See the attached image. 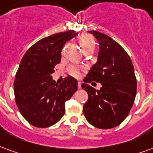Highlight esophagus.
Masks as SVG:
<instances>
[{"label": "esophagus", "instance_id": "obj_1", "mask_svg": "<svg viewBox=\"0 0 153 153\" xmlns=\"http://www.w3.org/2000/svg\"><path fill=\"white\" fill-rule=\"evenodd\" d=\"M78 88H79V89H81V88H82V82H78Z\"/></svg>", "mask_w": 153, "mask_h": 153}]
</instances>
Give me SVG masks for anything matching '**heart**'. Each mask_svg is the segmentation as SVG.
<instances>
[{
    "label": "heart",
    "instance_id": "b5f03b06",
    "mask_svg": "<svg viewBox=\"0 0 153 153\" xmlns=\"http://www.w3.org/2000/svg\"><path fill=\"white\" fill-rule=\"evenodd\" d=\"M79 43L82 50L86 51L88 49H93L95 48V39L91 35L83 34L79 36ZM83 70V67L78 65H71L67 68V73L71 76L79 78L81 74V71Z\"/></svg>",
    "mask_w": 153,
    "mask_h": 153
}]
</instances>
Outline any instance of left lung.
Instances as JSON below:
<instances>
[{
    "label": "left lung",
    "mask_w": 153,
    "mask_h": 153,
    "mask_svg": "<svg viewBox=\"0 0 153 153\" xmlns=\"http://www.w3.org/2000/svg\"><path fill=\"white\" fill-rule=\"evenodd\" d=\"M99 42L98 61L89 71L82 84L88 94L83 114L91 125L100 129L114 128L128 116L136 96L137 80L131 57L109 36L89 30ZM92 81L102 88L96 90Z\"/></svg>",
    "instance_id": "1"
}]
</instances>
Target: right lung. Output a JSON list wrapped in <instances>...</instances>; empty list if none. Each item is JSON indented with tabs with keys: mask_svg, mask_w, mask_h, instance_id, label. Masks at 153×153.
<instances>
[{
	"mask_svg": "<svg viewBox=\"0 0 153 153\" xmlns=\"http://www.w3.org/2000/svg\"><path fill=\"white\" fill-rule=\"evenodd\" d=\"M75 30L54 34L34 44L21 60L13 82L15 102L22 117L39 128L54 125L65 111V101L78 89L77 80L65 77L60 84L51 74L61 62L66 41L76 36Z\"/></svg>",
	"mask_w": 153,
	"mask_h": 153,
	"instance_id": "obj_1",
	"label": "right lung"
}]
</instances>
